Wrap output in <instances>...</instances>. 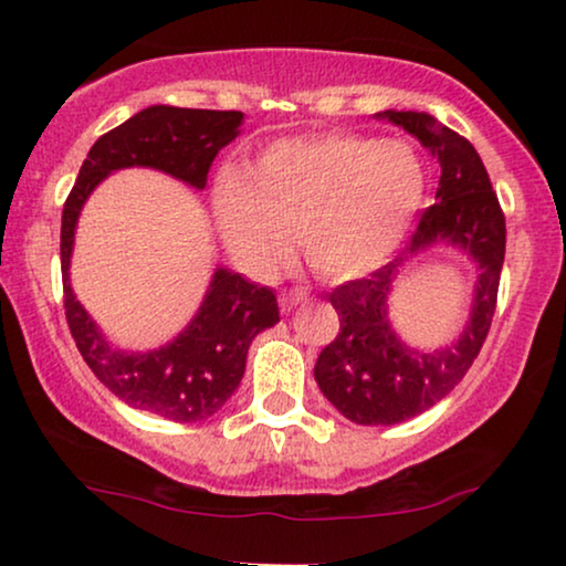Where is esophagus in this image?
I'll return each instance as SVG.
<instances>
[{
    "label": "esophagus",
    "instance_id": "obj_1",
    "mask_svg": "<svg viewBox=\"0 0 566 566\" xmlns=\"http://www.w3.org/2000/svg\"><path fill=\"white\" fill-rule=\"evenodd\" d=\"M301 301H306V291L304 289L281 291V308H283V312H291V308L298 306Z\"/></svg>",
    "mask_w": 566,
    "mask_h": 566
}]
</instances>
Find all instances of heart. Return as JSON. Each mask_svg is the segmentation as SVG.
I'll list each match as a JSON object with an SVG mask.
<instances>
[{"instance_id":"obj_1","label":"heart","mask_w":566,"mask_h":566,"mask_svg":"<svg viewBox=\"0 0 566 566\" xmlns=\"http://www.w3.org/2000/svg\"><path fill=\"white\" fill-rule=\"evenodd\" d=\"M422 198L424 165L409 144L322 134L268 146L250 175L227 169L213 216L242 265H275L298 231L308 265L339 281L381 265L405 242Z\"/></svg>"}]
</instances>
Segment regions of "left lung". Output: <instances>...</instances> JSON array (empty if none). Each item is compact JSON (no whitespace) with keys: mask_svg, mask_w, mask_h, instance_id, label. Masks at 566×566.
Returning <instances> with one entry per match:
<instances>
[{"mask_svg":"<svg viewBox=\"0 0 566 566\" xmlns=\"http://www.w3.org/2000/svg\"><path fill=\"white\" fill-rule=\"evenodd\" d=\"M378 118L397 123L430 149L440 165V182L436 203L424 208L405 252L329 293L339 332L319 353L314 378L337 412L358 424L405 422L455 389L490 332L505 260V213L474 146L428 113L384 111ZM438 241L467 251L478 262L480 281L462 337L436 354H420L390 329L385 298L400 265Z\"/></svg>","mask_w":566,"mask_h":566,"instance_id":"left-lung-1","label":"left lung"}]
</instances>
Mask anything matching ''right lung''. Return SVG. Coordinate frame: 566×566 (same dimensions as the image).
<instances>
[{"mask_svg":"<svg viewBox=\"0 0 566 566\" xmlns=\"http://www.w3.org/2000/svg\"><path fill=\"white\" fill-rule=\"evenodd\" d=\"M242 120L239 111L146 107L97 138L61 213L64 308L84 363L128 407L172 422L206 420L227 405L244 376L252 339L281 319L275 293L227 268H216L198 314L172 343L149 353L115 350L69 283L76 219L90 192L123 167L161 169L203 190L216 154L234 142Z\"/></svg>","mask_w":566,"mask_h":566,"instance_id":"1","label":"right lung"}]
</instances>
